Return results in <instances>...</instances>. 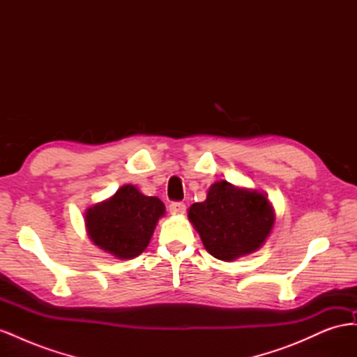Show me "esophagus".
<instances>
[{"label": "esophagus", "instance_id": "esophagus-1", "mask_svg": "<svg viewBox=\"0 0 357 357\" xmlns=\"http://www.w3.org/2000/svg\"><path fill=\"white\" fill-rule=\"evenodd\" d=\"M168 210H169L171 214H183L186 211V204L180 202V201H174V202L169 204Z\"/></svg>", "mask_w": 357, "mask_h": 357}]
</instances>
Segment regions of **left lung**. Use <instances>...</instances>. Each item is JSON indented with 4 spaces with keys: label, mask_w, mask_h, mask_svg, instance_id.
<instances>
[{
    "label": "left lung",
    "mask_w": 357,
    "mask_h": 357,
    "mask_svg": "<svg viewBox=\"0 0 357 357\" xmlns=\"http://www.w3.org/2000/svg\"><path fill=\"white\" fill-rule=\"evenodd\" d=\"M189 219L208 253L229 262L265 243L274 213L262 193L222 180L208 189L207 199L190 205Z\"/></svg>",
    "instance_id": "8db88e82"
}]
</instances>
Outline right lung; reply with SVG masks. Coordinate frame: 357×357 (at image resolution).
<instances>
[{"label":"right lung","instance_id":"1","mask_svg":"<svg viewBox=\"0 0 357 357\" xmlns=\"http://www.w3.org/2000/svg\"><path fill=\"white\" fill-rule=\"evenodd\" d=\"M165 205L156 197H146L137 188L125 185L114 195L86 213L91 240L119 259L143 253L152 238Z\"/></svg>","mask_w":357,"mask_h":357}]
</instances>
